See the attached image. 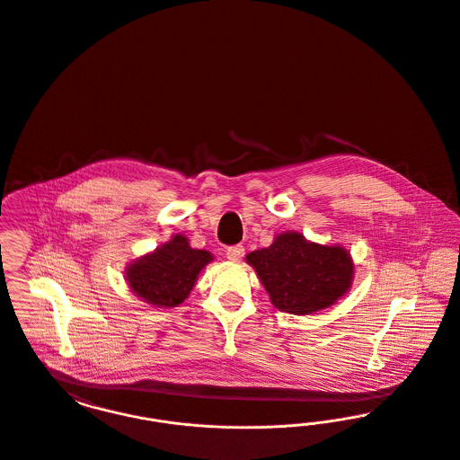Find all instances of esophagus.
I'll use <instances>...</instances> for the list:
<instances>
[{"mask_svg": "<svg viewBox=\"0 0 460 460\" xmlns=\"http://www.w3.org/2000/svg\"><path fill=\"white\" fill-rule=\"evenodd\" d=\"M226 255H227V259H229V261H233V262H241V259L244 257V248H243L241 244L229 246V248H227V252H226Z\"/></svg>", "mask_w": 460, "mask_h": 460, "instance_id": "1", "label": "esophagus"}]
</instances>
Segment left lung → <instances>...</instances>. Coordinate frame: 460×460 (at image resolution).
<instances>
[{"label":"left lung","mask_w":460,"mask_h":460,"mask_svg":"<svg viewBox=\"0 0 460 460\" xmlns=\"http://www.w3.org/2000/svg\"><path fill=\"white\" fill-rule=\"evenodd\" d=\"M272 305L288 314L308 315L336 304L353 281L350 253L340 246L306 241L296 231L246 255Z\"/></svg>","instance_id":"left-lung-1"}]
</instances>
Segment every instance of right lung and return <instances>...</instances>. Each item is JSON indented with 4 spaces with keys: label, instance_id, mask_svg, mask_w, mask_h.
Listing matches in <instances>:
<instances>
[{
    "label": "right lung",
    "instance_id": "add662e5",
    "mask_svg": "<svg viewBox=\"0 0 460 460\" xmlns=\"http://www.w3.org/2000/svg\"><path fill=\"white\" fill-rule=\"evenodd\" d=\"M214 261L207 250H195L188 238L175 234L155 252L139 257L126 269L132 293L155 306L182 304L197 283L201 269Z\"/></svg>",
    "mask_w": 460,
    "mask_h": 460
}]
</instances>
